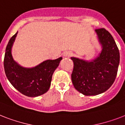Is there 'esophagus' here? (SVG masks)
<instances>
[{
    "label": "esophagus",
    "mask_w": 125,
    "mask_h": 125,
    "mask_svg": "<svg viewBox=\"0 0 125 125\" xmlns=\"http://www.w3.org/2000/svg\"><path fill=\"white\" fill-rule=\"evenodd\" d=\"M73 55V53H72L71 51H65V52L63 53V56L64 57H70Z\"/></svg>",
    "instance_id": "34e87169"
}]
</instances>
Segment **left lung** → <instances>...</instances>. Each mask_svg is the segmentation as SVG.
Here are the masks:
<instances>
[{
  "mask_svg": "<svg viewBox=\"0 0 125 125\" xmlns=\"http://www.w3.org/2000/svg\"><path fill=\"white\" fill-rule=\"evenodd\" d=\"M102 50L91 62L72 57L74 68L73 84L85 96H96L105 92L115 81L119 64V52L113 37L104 28L95 30Z\"/></svg>",
  "mask_w": 125,
  "mask_h": 125,
  "instance_id": "1",
  "label": "left lung"
}]
</instances>
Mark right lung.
Returning <instances> with one entry per match:
<instances>
[{"label":"right lung","instance_id":"1","mask_svg":"<svg viewBox=\"0 0 125 125\" xmlns=\"http://www.w3.org/2000/svg\"><path fill=\"white\" fill-rule=\"evenodd\" d=\"M17 33L10 38L6 49L4 60L6 75L12 85L22 94L29 97L42 95L48 91L52 74L62 58L47 60L33 68L23 67L13 60L11 54V47Z\"/></svg>","mask_w":125,"mask_h":125}]
</instances>
